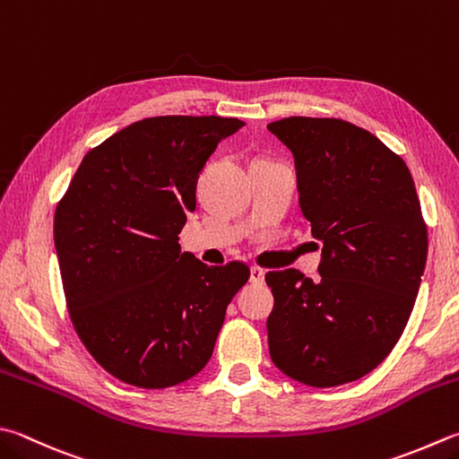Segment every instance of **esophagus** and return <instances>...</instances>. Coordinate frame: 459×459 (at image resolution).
Wrapping results in <instances>:
<instances>
[{
    "label": "esophagus",
    "instance_id": "obj_1",
    "mask_svg": "<svg viewBox=\"0 0 459 459\" xmlns=\"http://www.w3.org/2000/svg\"><path fill=\"white\" fill-rule=\"evenodd\" d=\"M264 280H265V272L262 270V267H252V270H249V281L252 283H264Z\"/></svg>",
    "mask_w": 459,
    "mask_h": 459
}]
</instances>
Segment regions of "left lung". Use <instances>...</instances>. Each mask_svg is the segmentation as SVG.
Segmentation results:
<instances>
[{
    "label": "left lung",
    "mask_w": 459,
    "mask_h": 459,
    "mask_svg": "<svg viewBox=\"0 0 459 459\" xmlns=\"http://www.w3.org/2000/svg\"><path fill=\"white\" fill-rule=\"evenodd\" d=\"M267 129L293 155L301 213L324 244L316 281L265 273L272 361L311 387L356 382L390 356L416 304L428 257L416 186L400 155L343 119Z\"/></svg>",
    "instance_id": "1"
}]
</instances>
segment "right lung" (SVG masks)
Segmentation results:
<instances>
[{"instance_id": "1", "label": "right lung", "mask_w": 459, "mask_h": 459, "mask_svg": "<svg viewBox=\"0 0 459 459\" xmlns=\"http://www.w3.org/2000/svg\"><path fill=\"white\" fill-rule=\"evenodd\" d=\"M238 117L161 116L85 153L54 220L69 316L98 364L129 385L163 390L205 368L226 307L249 280L210 267L178 236L195 186Z\"/></svg>"}]
</instances>
